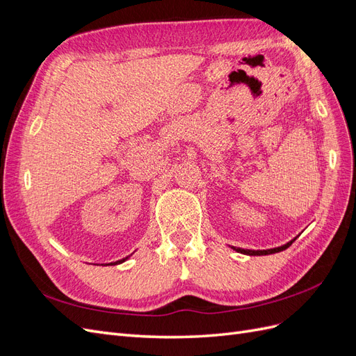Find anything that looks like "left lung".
Segmentation results:
<instances>
[{"mask_svg":"<svg viewBox=\"0 0 356 356\" xmlns=\"http://www.w3.org/2000/svg\"><path fill=\"white\" fill-rule=\"evenodd\" d=\"M297 238H298V236H297ZM297 238H294L293 241L286 242V243H285V245H282V246L272 248V250H257V251H255V250H243V248H236V246H232V250H234L236 252L245 254V255H268V254H276V252H281V251L286 250L288 246L293 245V242H294Z\"/></svg>","mask_w":356,"mask_h":356,"instance_id":"1","label":"left lung"}]
</instances>
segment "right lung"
I'll return each instance as SVG.
<instances>
[{"label": "right lung", "mask_w": 356, "mask_h": 356, "mask_svg": "<svg viewBox=\"0 0 356 356\" xmlns=\"http://www.w3.org/2000/svg\"><path fill=\"white\" fill-rule=\"evenodd\" d=\"M129 257H131V255H129ZM129 257H126V258H123V260H118V261H115V263H111V264H114V266H115V264H122V263H124V261H126V260H127V258H129Z\"/></svg>", "instance_id": "obj_1"}]
</instances>
